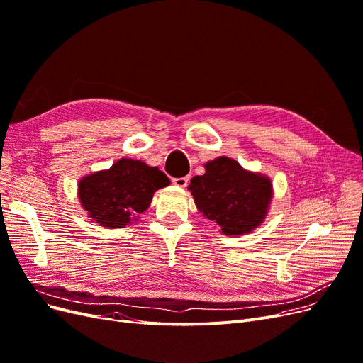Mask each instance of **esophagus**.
Listing matches in <instances>:
<instances>
[{
	"mask_svg": "<svg viewBox=\"0 0 363 363\" xmlns=\"http://www.w3.org/2000/svg\"><path fill=\"white\" fill-rule=\"evenodd\" d=\"M188 182H190V177H182V178L173 179V184H175L179 188H185L188 185Z\"/></svg>",
	"mask_w": 363,
	"mask_h": 363,
	"instance_id": "1",
	"label": "esophagus"
}]
</instances>
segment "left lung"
Segmentation results:
<instances>
[{
  "label": "left lung",
  "mask_w": 363,
  "mask_h": 363,
  "mask_svg": "<svg viewBox=\"0 0 363 363\" xmlns=\"http://www.w3.org/2000/svg\"><path fill=\"white\" fill-rule=\"evenodd\" d=\"M204 167L206 173L194 177L188 186L203 216L227 235L257 228L272 201L270 179L246 172L228 157H219Z\"/></svg>",
  "instance_id": "obj_1"
}]
</instances>
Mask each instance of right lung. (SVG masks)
Listing matches in <instances>:
<instances>
[{
  "label": "right lung",
  "instance_id": "right-lung-1",
  "mask_svg": "<svg viewBox=\"0 0 363 363\" xmlns=\"http://www.w3.org/2000/svg\"><path fill=\"white\" fill-rule=\"evenodd\" d=\"M162 170L132 159H121L111 169L96 172L78 184L82 206L98 224L121 228L148 209L152 194L169 185Z\"/></svg>",
  "mask_w": 363,
  "mask_h": 363
}]
</instances>
